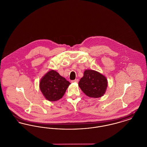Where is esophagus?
<instances>
[{"instance_id": "obj_1", "label": "esophagus", "mask_w": 147, "mask_h": 147, "mask_svg": "<svg viewBox=\"0 0 147 147\" xmlns=\"http://www.w3.org/2000/svg\"><path fill=\"white\" fill-rule=\"evenodd\" d=\"M78 79H75V80H71V83H78Z\"/></svg>"}]
</instances>
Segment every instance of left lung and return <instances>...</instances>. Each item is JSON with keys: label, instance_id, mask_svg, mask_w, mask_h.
<instances>
[{"label": "left lung", "instance_id": "8db88e82", "mask_svg": "<svg viewBox=\"0 0 147 147\" xmlns=\"http://www.w3.org/2000/svg\"><path fill=\"white\" fill-rule=\"evenodd\" d=\"M79 86L89 97L98 98L104 95L107 87V80L97 71L85 70L84 76L79 82Z\"/></svg>", "mask_w": 147, "mask_h": 147}]
</instances>
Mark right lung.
Wrapping results in <instances>:
<instances>
[{"mask_svg": "<svg viewBox=\"0 0 147 147\" xmlns=\"http://www.w3.org/2000/svg\"><path fill=\"white\" fill-rule=\"evenodd\" d=\"M70 83L54 70L48 71L40 82L43 96L50 101H56L63 97Z\"/></svg>", "mask_w": 147, "mask_h": 147, "instance_id": "1", "label": "right lung"}]
</instances>
